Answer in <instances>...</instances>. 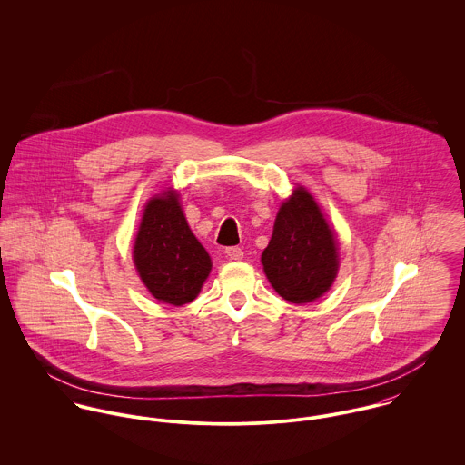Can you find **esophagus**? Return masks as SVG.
I'll use <instances>...</instances> for the list:
<instances>
[{
  "label": "esophagus",
  "mask_w": 465,
  "mask_h": 465,
  "mask_svg": "<svg viewBox=\"0 0 465 465\" xmlns=\"http://www.w3.org/2000/svg\"><path fill=\"white\" fill-rule=\"evenodd\" d=\"M225 254L229 260H234V262H240L243 260V251L240 247H227L225 249Z\"/></svg>",
  "instance_id": "34e87169"
}]
</instances>
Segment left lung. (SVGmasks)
Wrapping results in <instances>:
<instances>
[{"mask_svg":"<svg viewBox=\"0 0 465 465\" xmlns=\"http://www.w3.org/2000/svg\"><path fill=\"white\" fill-rule=\"evenodd\" d=\"M273 290L293 304L322 297L338 273V243L313 195L299 186L282 202L262 254Z\"/></svg>","mask_w":465,"mask_h":465,"instance_id":"1","label":"left lung"}]
</instances>
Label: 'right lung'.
I'll list each match as a JSON object with an SVG mask.
<instances>
[{
    "mask_svg": "<svg viewBox=\"0 0 465 465\" xmlns=\"http://www.w3.org/2000/svg\"><path fill=\"white\" fill-rule=\"evenodd\" d=\"M133 254L148 292L172 306L192 302L211 272V258L192 232L175 190L144 205Z\"/></svg>",
    "mask_w": 465,
    "mask_h": 465,
    "instance_id": "obj_1",
    "label": "right lung"
}]
</instances>
